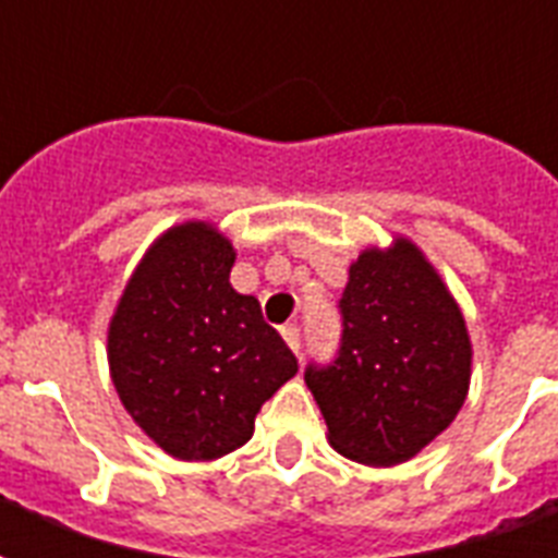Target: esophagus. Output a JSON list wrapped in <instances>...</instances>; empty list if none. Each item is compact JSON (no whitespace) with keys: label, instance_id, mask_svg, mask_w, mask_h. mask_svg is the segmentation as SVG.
Segmentation results:
<instances>
[{"label":"esophagus","instance_id":"esophagus-1","mask_svg":"<svg viewBox=\"0 0 558 558\" xmlns=\"http://www.w3.org/2000/svg\"><path fill=\"white\" fill-rule=\"evenodd\" d=\"M280 335H283V341L289 343V350L292 352H301V329H298V326L294 324H289V326H283V329H280Z\"/></svg>","mask_w":558,"mask_h":558}]
</instances>
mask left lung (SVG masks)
Listing matches in <instances>:
<instances>
[{
  "mask_svg": "<svg viewBox=\"0 0 558 558\" xmlns=\"http://www.w3.org/2000/svg\"><path fill=\"white\" fill-rule=\"evenodd\" d=\"M338 310V355L303 375L329 444L361 464H401L441 436L468 398L473 347L464 315L407 238L357 255Z\"/></svg>",
  "mask_w": 558,
  "mask_h": 558,
  "instance_id": "left-lung-1",
  "label": "left lung"
}]
</instances>
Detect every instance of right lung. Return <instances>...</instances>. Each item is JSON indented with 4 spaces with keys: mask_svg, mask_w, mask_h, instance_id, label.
Wrapping results in <instances>:
<instances>
[{
    "mask_svg": "<svg viewBox=\"0 0 558 558\" xmlns=\"http://www.w3.org/2000/svg\"><path fill=\"white\" fill-rule=\"evenodd\" d=\"M234 246L189 220L154 240L108 326L122 407L180 461H211L255 433L260 407L298 373L252 294L234 292Z\"/></svg>",
    "mask_w": 558,
    "mask_h": 558,
    "instance_id": "right-lung-1",
    "label": "right lung"
}]
</instances>
